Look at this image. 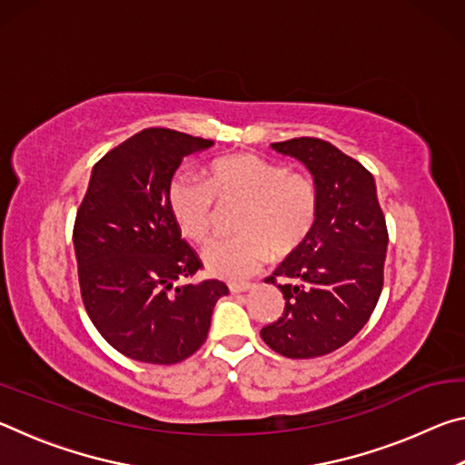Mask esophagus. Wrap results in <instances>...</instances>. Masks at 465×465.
I'll use <instances>...</instances> for the list:
<instances>
[{
	"instance_id": "1",
	"label": "esophagus",
	"mask_w": 465,
	"mask_h": 465,
	"mask_svg": "<svg viewBox=\"0 0 465 465\" xmlns=\"http://www.w3.org/2000/svg\"><path fill=\"white\" fill-rule=\"evenodd\" d=\"M252 289V282H230V291L233 295L243 293V291H250Z\"/></svg>"
}]
</instances>
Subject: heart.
<instances>
[{
    "instance_id": "heart-1",
    "label": "heart",
    "mask_w": 465,
    "mask_h": 465,
    "mask_svg": "<svg viewBox=\"0 0 465 465\" xmlns=\"http://www.w3.org/2000/svg\"><path fill=\"white\" fill-rule=\"evenodd\" d=\"M215 199L243 203L238 217L242 235L215 240L203 250L204 269L227 281H242L261 271L271 250L277 256L293 252L308 238L318 215V186L312 176L287 172L282 163L252 153L219 157L204 180L186 174L172 180L168 203L184 238H209Z\"/></svg>"
}]
</instances>
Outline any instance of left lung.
I'll list each match as a JSON object with an SVG mask.
<instances>
[{
    "label": "left lung",
    "mask_w": 465,
    "mask_h": 465,
    "mask_svg": "<svg viewBox=\"0 0 465 465\" xmlns=\"http://www.w3.org/2000/svg\"><path fill=\"white\" fill-rule=\"evenodd\" d=\"M271 147L308 168L318 215L308 238L266 279L281 289L285 310L261 336L282 357H322L349 342L375 310L388 252L385 217L373 176L332 143L299 137ZM277 276L290 282L279 286Z\"/></svg>",
    "instance_id": "obj_1"
}]
</instances>
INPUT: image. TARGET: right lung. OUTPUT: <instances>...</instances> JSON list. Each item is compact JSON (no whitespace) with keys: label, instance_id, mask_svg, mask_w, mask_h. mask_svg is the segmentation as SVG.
Segmentation results:
<instances>
[{"label":"right lung","instance_id":"add662e5","mask_svg":"<svg viewBox=\"0 0 465 465\" xmlns=\"http://www.w3.org/2000/svg\"><path fill=\"white\" fill-rule=\"evenodd\" d=\"M211 139L143 129L92 168L74 227L82 299L94 326L124 357L174 365L207 341L222 281L174 285L201 269L180 238L168 193L184 157Z\"/></svg>","mask_w":465,"mask_h":465}]
</instances>
